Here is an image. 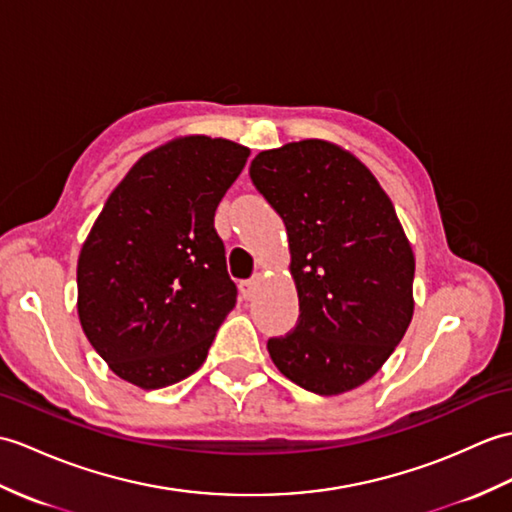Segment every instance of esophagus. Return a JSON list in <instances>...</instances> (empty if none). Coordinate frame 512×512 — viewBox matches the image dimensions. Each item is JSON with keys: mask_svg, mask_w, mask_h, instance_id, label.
<instances>
[{"mask_svg": "<svg viewBox=\"0 0 512 512\" xmlns=\"http://www.w3.org/2000/svg\"><path fill=\"white\" fill-rule=\"evenodd\" d=\"M257 288H259V277H253V279L240 283V290H242V296L246 301L253 299V296L257 294Z\"/></svg>", "mask_w": 512, "mask_h": 512, "instance_id": "34e87169", "label": "esophagus"}]
</instances>
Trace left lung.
<instances>
[{
  "label": "left lung",
  "instance_id": "obj_1",
  "mask_svg": "<svg viewBox=\"0 0 512 512\" xmlns=\"http://www.w3.org/2000/svg\"><path fill=\"white\" fill-rule=\"evenodd\" d=\"M251 181L288 231L299 323L268 340L279 371L316 395L368 382L412 320L414 255L364 163L329 141L259 152Z\"/></svg>",
  "mask_w": 512,
  "mask_h": 512
}]
</instances>
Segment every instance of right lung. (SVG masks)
Masks as SVG:
<instances>
[{
    "instance_id": "1",
    "label": "right lung",
    "mask_w": 512,
    "mask_h": 512,
    "mask_svg": "<svg viewBox=\"0 0 512 512\" xmlns=\"http://www.w3.org/2000/svg\"><path fill=\"white\" fill-rule=\"evenodd\" d=\"M251 150L192 135L144 154L78 257V316L111 371L144 390L196 373L237 288L213 227Z\"/></svg>"
}]
</instances>
